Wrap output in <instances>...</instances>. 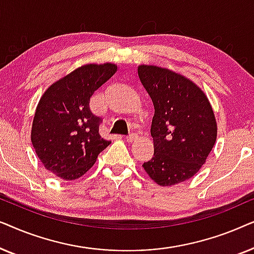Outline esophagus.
I'll list each match as a JSON object with an SVG mask.
<instances>
[{"label": "esophagus", "mask_w": 254, "mask_h": 254, "mask_svg": "<svg viewBox=\"0 0 254 254\" xmlns=\"http://www.w3.org/2000/svg\"><path fill=\"white\" fill-rule=\"evenodd\" d=\"M136 140H137V135L134 134V133H131V134H129L127 136V141L128 142H134V141H136Z\"/></svg>", "instance_id": "esophagus-1"}]
</instances>
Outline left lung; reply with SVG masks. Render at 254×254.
Returning <instances> with one entry per match:
<instances>
[{
    "label": "left lung",
    "instance_id": "8db88e82",
    "mask_svg": "<svg viewBox=\"0 0 254 254\" xmlns=\"http://www.w3.org/2000/svg\"><path fill=\"white\" fill-rule=\"evenodd\" d=\"M137 72L155 107L154 157L142 166L161 186L185 182L204 164L216 141L209 100L193 82L168 69L140 65Z\"/></svg>",
    "mask_w": 254,
    "mask_h": 254
}]
</instances>
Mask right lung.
I'll return each instance as SVG.
<instances>
[{"label":"right lung","instance_id":"add662e5","mask_svg":"<svg viewBox=\"0 0 254 254\" xmlns=\"http://www.w3.org/2000/svg\"><path fill=\"white\" fill-rule=\"evenodd\" d=\"M116 71L112 64L83 65L52 84L41 97L31 141L48 171L64 180L77 179L111 144L100 136L103 118L91 112L90 98Z\"/></svg>","mask_w":254,"mask_h":254}]
</instances>
